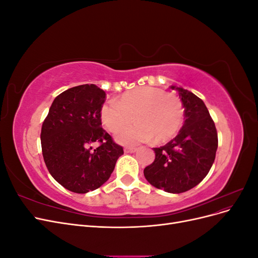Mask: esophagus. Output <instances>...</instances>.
<instances>
[{
    "label": "esophagus",
    "mask_w": 258,
    "mask_h": 258,
    "mask_svg": "<svg viewBox=\"0 0 258 258\" xmlns=\"http://www.w3.org/2000/svg\"><path fill=\"white\" fill-rule=\"evenodd\" d=\"M124 153H135L137 152V147H124Z\"/></svg>",
    "instance_id": "34e87169"
}]
</instances>
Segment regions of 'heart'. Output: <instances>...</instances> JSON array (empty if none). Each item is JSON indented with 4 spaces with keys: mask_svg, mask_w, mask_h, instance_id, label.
<instances>
[{
    "mask_svg": "<svg viewBox=\"0 0 258 258\" xmlns=\"http://www.w3.org/2000/svg\"><path fill=\"white\" fill-rule=\"evenodd\" d=\"M134 116L137 122L117 135L119 143L134 145L153 139L156 142H167L182 127L184 107L176 93L144 86L122 93L100 110L101 121L113 134L129 124Z\"/></svg>",
    "mask_w": 258,
    "mask_h": 258,
    "instance_id": "obj_1",
    "label": "heart"
}]
</instances>
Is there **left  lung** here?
I'll use <instances>...</instances> for the list:
<instances>
[{"mask_svg":"<svg viewBox=\"0 0 258 258\" xmlns=\"http://www.w3.org/2000/svg\"><path fill=\"white\" fill-rule=\"evenodd\" d=\"M176 89L184 107L183 127L169 143L154 148L155 160L144 169L153 186L172 194L189 190L207 176L218 145L215 123L204 101L188 90Z\"/></svg>","mask_w":258,"mask_h":258,"instance_id":"obj_1","label":"left lung"}]
</instances>
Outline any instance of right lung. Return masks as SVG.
<instances>
[{"instance_id": "1", "label": "right lung", "mask_w": 258, "mask_h": 258, "mask_svg": "<svg viewBox=\"0 0 258 258\" xmlns=\"http://www.w3.org/2000/svg\"><path fill=\"white\" fill-rule=\"evenodd\" d=\"M105 92L93 84L70 88L56 97L43 122L42 153L49 173L64 188L86 194L103 185L123 154L102 128L100 110ZM99 146L92 151L91 145Z\"/></svg>"}]
</instances>
